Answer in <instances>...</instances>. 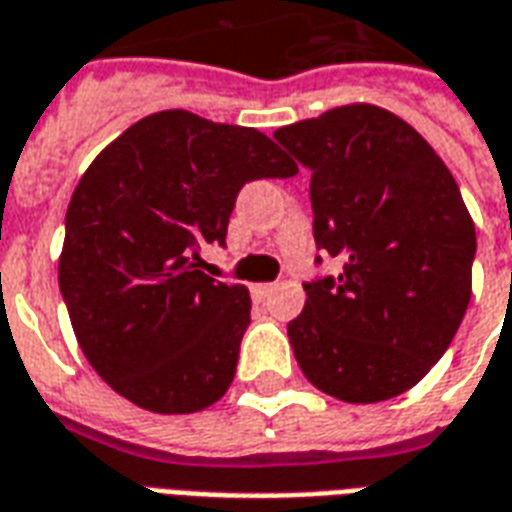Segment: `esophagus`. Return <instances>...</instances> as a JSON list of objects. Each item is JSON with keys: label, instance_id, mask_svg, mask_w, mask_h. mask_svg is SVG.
Instances as JSON below:
<instances>
[{"label": "esophagus", "instance_id": "1", "mask_svg": "<svg viewBox=\"0 0 512 512\" xmlns=\"http://www.w3.org/2000/svg\"><path fill=\"white\" fill-rule=\"evenodd\" d=\"M272 289H275V283H259V286H253V294L256 297H270Z\"/></svg>", "mask_w": 512, "mask_h": 512}]
</instances>
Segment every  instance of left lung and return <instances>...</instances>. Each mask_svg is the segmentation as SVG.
Here are the masks:
<instances>
[{"instance_id": "8db88e82", "label": "left lung", "mask_w": 512, "mask_h": 512, "mask_svg": "<svg viewBox=\"0 0 512 512\" xmlns=\"http://www.w3.org/2000/svg\"><path fill=\"white\" fill-rule=\"evenodd\" d=\"M275 138L311 169L316 248L343 261L335 278L305 283L289 322L297 365L346 404L406 393L447 352L472 297L475 223L453 174L409 122L371 103Z\"/></svg>"}]
</instances>
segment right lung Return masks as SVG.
<instances>
[{
    "label": "right lung",
    "mask_w": 512,
    "mask_h": 512,
    "mask_svg": "<svg viewBox=\"0 0 512 512\" xmlns=\"http://www.w3.org/2000/svg\"><path fill=\"white\" fill-rule=\"evenodd\" d=\"M294 174L297 163L256 128L182 108L138 119L92 160L67 204L59 292L111 390L158 414L223 398L251 294L204 275L201 248L226 245L245 182Z\"/></svg>",
    "instance_id": "obj_1"
}]
</instances>
